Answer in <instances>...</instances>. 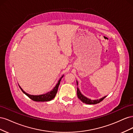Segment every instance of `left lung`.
Instances as JSON below:
<instances>
[{
  "label": "left lung",
  "instance_id": "1",
  "mask_svg": "<svg viewBox=\"0 0 133 133\" xmlns=\"http://www.w3.org/2000/svg\"><path fill=\"white\" fill-rule=\"evenodd\" d=\"M76 84H77V85H78L77 82H76ZM77 95H78V98L80 100H81L82 102L85 103V104H96L99 103L100 102H101L102 100H103L104 98H105V97L107 96H104V97L100 99L99 100H91L87 98V97H85V96H84L83 95H82L78 88H77Z\"/></svg>",
  "mask_w": 133,
  "mask_h": 133
}]
</instances>
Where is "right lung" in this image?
<instances>
[{"mask_svg":"<svg viewBox=\"0 0 133 133\" xmlns=\"http://www.w3.org/2000/svg\"><path fill=\"white\" fill-rule=\"evenodd\" d=\"M63 77V76H62V77L60 78L58 83L57 84V85H56V86L54 88V89L53 90H51L49 92H47V93H46V94H42V95H30L29 94L26 93V92H25L24 91H23V90L21 88V87L19 86V87H20V88H21V89L22 90V91L24 92V93L26 96H28L30 99L34 100V101H35V102H48V101H50V100L54 99L55 98L56 94H57L59 85L60 84V81H61V79H62Z\"/></svg>","mask_w":133,"mask_h":133,"instance_id":"add662e5","label":"right lung"}]
</instances>
